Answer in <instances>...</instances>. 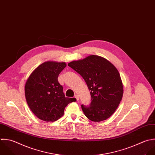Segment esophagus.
<instances>
[{
	"label": "esophagus",
	"instance_id": "esophagus-1",
	"mask_svg": "<svg viewBox=\"0 0 155 155\" xmlns=\"http://www.w3.org/2000/svg\"><path fill=\"white\" fill-rule=\"evenodd\" d=\"M74 97L76 98V100H77V101L79 100V96H78V95H75L74 96Z\"/></svg>",
	"mask_w": 155,
	"mask_h": 155
}]
</instances>
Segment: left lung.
I'll return each mask as SVG.
<instances>
[{
	"label": "left lung",
	"mask_w": 155,
	"mask_h": 155,
	"mask_svg": "<svg viewBox=\"0 0 155 155\" xmlns=\"http://www.w3.org/2000/svg\"><path fill=\"white\" fill-rule=\"evenodd\" d=\"M86 81L91 91V102L82 104L85 116L94 122L107 120L118 107L123 95V85L120 73L106 58L95 55L68 63Z\"/></svg>",
	"instance_id": "8db88e82"
}]
</instances>
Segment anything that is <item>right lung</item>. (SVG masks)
Instances as JSON below:
<instances>
[{"label":"right lung","mask_w":155,"mask_h":155,"mask_svg":"<svg viewBox=\"0 0 155 155\" xmlns=\"http://www.w3.org/2000/svg\"><path fill=\"white\" fill-rule=\"evenodd\" d=\"M64 62L46 61L39 65L29 75L25 86L27 104L39 119L55 121L64 114L66 106L75 100L67 98L58 81L60 73L65 68Z\"/></svg>","instance_id":"add662e5"}]
</instances>
